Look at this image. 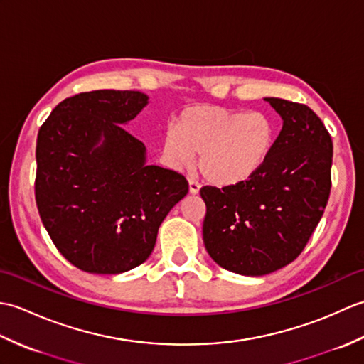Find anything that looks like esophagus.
Wrapping results in <instances>:
<instances>
[{
  "instance_id": "obj_1",
  "label": "esophagus",
  "mask_w": 364,
  "mask_h": 364,
  "mask_svg": "<svg viewBox=\"0 0 364 364\" xmlns=\"http://www.w3.org/2000/svg\"><path fill=\"white\" fill-rule=\"evenodd\" d=\"M200 184L194 180V178H189V192L191 194H198Z\"/></svg>"
}]
</instances>
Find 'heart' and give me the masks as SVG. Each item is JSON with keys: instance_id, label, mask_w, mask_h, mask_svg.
Masks as SVG:
<instances>
[{"instance_id": "obj_1", "label": "heart", "mask_w": 364, "mask_h": 364, "mask_svg": "<svg viewBox=\"0 0 364 364\" xmlns=\"http://www.w3.org/2000/svg\"><path fill=\"white\" fill-rule=\"evenodd\" d=\"M274 119L258 111L220 106L186 107L161 139L162 159L170 168H186L196 153L198 167L214 184L231 186L257 175L274 150Z\"/></svg>"}]
</instances>
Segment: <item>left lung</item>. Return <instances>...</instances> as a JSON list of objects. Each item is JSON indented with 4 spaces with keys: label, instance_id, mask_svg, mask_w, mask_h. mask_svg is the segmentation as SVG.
<instances>
[{
    "label": "left lung",
    "instance_id": "left-lung-1",
    "mask_svg": "<svg viewBox=\"0 0 364 364\" xmlns=\"http://www.w3.org/2000/svg\"><path fill=\"white\" fill-rule=\"evenodd\" d=\"M264 100L283 120L266 166L244 183L200 189L208 253L220 267L249 277L275 272L299 257L331 188L333 142L322 120L305 105Z\"/></svg>",
    "mask_w": 364,
    "mask_h": 364
}]
</instances>
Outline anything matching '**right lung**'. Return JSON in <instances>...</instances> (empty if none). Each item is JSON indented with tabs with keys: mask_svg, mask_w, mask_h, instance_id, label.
Wrapping results in <instances>:
<instances>
[{
	"mask_svg": "<svg viewBox=\"0 0 364 364\" xmlns=\"http://www.w3.org/2000/svg\"><path fill=\"white\" fill-rule=\"evenodd\" d=\"M149 105L137 90L65 98L38 129L36 203L63 257L89 274H122L150 257L186 178L146 166L145 145L123 128Z\"/></svg>",
	"mask_w": 364,
	"mask_h": 364,
	"instance_id": "add662e5",
	"label": "right lung"
}]
</instances>
